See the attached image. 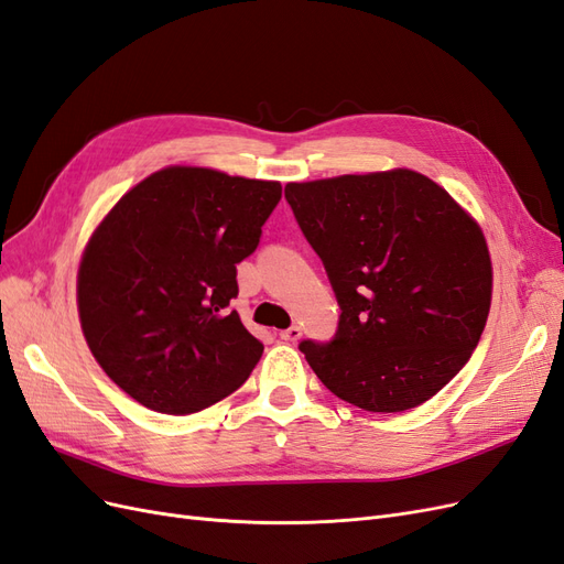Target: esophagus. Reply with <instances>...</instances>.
I'll use <instances>...</instances> for the list:
<instances>
[{
	"mask_svg": "<svg viewBox=\"0 0 564 564\" xmlns=\"http://www.w3.org/2000/svg\"><path fill=\"white\" fill-rule=\"evenodd\" d=\"M280 338L286 340V344H296V340L301 338V329L299 327H289V329L280 332Z\"/></svg>",
	"mask_w": 564,
	"mask_h": 564,
	"instance_id": "34e87169",
	"label": "esophagus"
}]
</instances>
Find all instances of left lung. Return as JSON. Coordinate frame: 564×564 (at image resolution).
<instances>
[{
	"mask_svg": "<svg viewBox=\"0 0 564 564\" xmlns=\"http://www.w3.org/2000/svg\"><path fill=\"white\" fill-rule=\"evenodd\" d=\"M284 197L340 305L332 344L301 352L365 412L431 400L470 360L491 305L480 224L412 169L286 183Z\"/></svg>",
	"mask_w": 564,
	"mask_h": 564,
	"instance_id": "1",
	"label": "left lung"
}]
</instances>
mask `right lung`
<instances>
[{
  "mask_svg": "<svg viewBox=\"0 0 564 564\" xmlns=\"http://www.w3.org/2000/svg\"><path fill=\"white\" fill-rule=\"evenodd\" d=\"M280 197V181L172 164L96 226L77 270L79 324L129 398L195 414L249 379L263 344L228 305Z\"/></svg>",
  "mask_w": 564,
  "mask_h": 564,
  "instance_id": "1",
  "label": "right lung"
}]
</instances>
